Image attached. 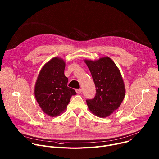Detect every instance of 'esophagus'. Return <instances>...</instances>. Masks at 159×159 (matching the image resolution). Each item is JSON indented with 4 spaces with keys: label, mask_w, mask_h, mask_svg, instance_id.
Returning a JSON list of instances; mask_svg holds the SVG:
<instances>
[{
    "label": "esophagus",
    "mask_w": 159,
    "mask_h": 159,
    "mask_svg": "<svg viewBox=\"0 0 159 159\" xmlns=\"http://www.w3.org/2000/svg\"><path fill=\"white\" fill-rule=\"evenodd\" d=\"M76 92H77V93L80 94V93H82V89H76Z\"/></svg>",
    "instance_id": "esophagus-1"
}]
</instances>
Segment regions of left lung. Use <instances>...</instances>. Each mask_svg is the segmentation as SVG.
<instances>
[{"label": "left lung", "mask_w": 159, "mask_h": 159, "mask_svg": "<svg viewBox=\"0 0 159 159\" xmlns=\"http://www.w3.org/2000/svg\"><path fill=\"white\" fill-rule=\"evenodd\" d=\"M96 88V95L86 100L88 109L101 118L111 115L120 106L126 89L120 71L108 57L96 61L85 59Z\"/></svg>", "instance_id": "left-lung-1"}]
</instances>
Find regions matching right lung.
I'll use <instances>...</instances> for the list:
<instances>
[{"label": "right lung", "instance_id": "1", "mask_svg": "<svg viewBox=\"0 0 159 159\" xmlns=\"http://www.w3.org/2000/svg\"><path fill=\"white\" fill-rule=\"evenodd\" d=\"M66 63L62 58L54 57L40 70L35 85L37 101L44 113L55 117L63 113L75 91L68 87L64 75Z\"/></svg>", "mask_w": 159, "mask_h": 159}]
</instances>
